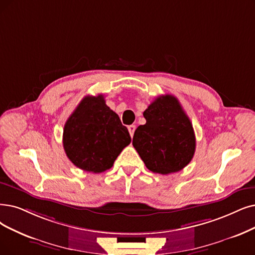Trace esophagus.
Wrapping results in <instances>:
<instances>
[{
  "label": "esophagus",
  "instance_id": "1",
  "mask_svg": "<svg viewBox=\"0 0 255 255\" xmlns=\"http://www.w3.org/2000/svg\"><path fill=\"white\" fill-rule=\"evenodd\" d=\"M128 131H129V135H130V137H133V135H134V131H135V129H136V126H135V125L128 126Z\"/></svg>",
  "mask_w": 255,
  "mask_h": 255
}]
</instances>
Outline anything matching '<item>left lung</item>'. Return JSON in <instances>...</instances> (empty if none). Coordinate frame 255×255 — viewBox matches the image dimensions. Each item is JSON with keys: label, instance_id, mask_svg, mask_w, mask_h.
Here are the masks:
<instances>
[{"label": "left lung", "instance_id": "left-lung-1", "mask_svg": "<svg viewBox=\"0 0 255 255\" xmlns=\"http://www.w3.org/2000/svg\"><path fill=\"white\" fill-rule=\"evenodd\" d=\"M146 124L139 126L133 146L152 172L168 175L184 168L196 150L195 131L179 100L157 97L143 112Z\"/></svg>", "mask_w": 255, "mask_h": 255}]
</instances>
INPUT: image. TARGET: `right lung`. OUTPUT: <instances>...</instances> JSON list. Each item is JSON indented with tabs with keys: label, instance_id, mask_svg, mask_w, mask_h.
I'll use <instances>...</instances> for the list:
<instances>
[{
	"label": "right lung",
	"instance_id": "1",
	"mask_svg": "<svg viewBox=\"0 0 255 255\" xmlns=\"http://www.w3.org/2000/svg\"><path fill=\"white\" fill-rule=\"evenodd\" d=\"M128 128L107 105L103 95L86 96L68 118L63 134L67 157L85 171L110 169L130 143Z\"/></svg>",
	"mask_w": 255,
	"mask_h": 255
}]
</instances>
